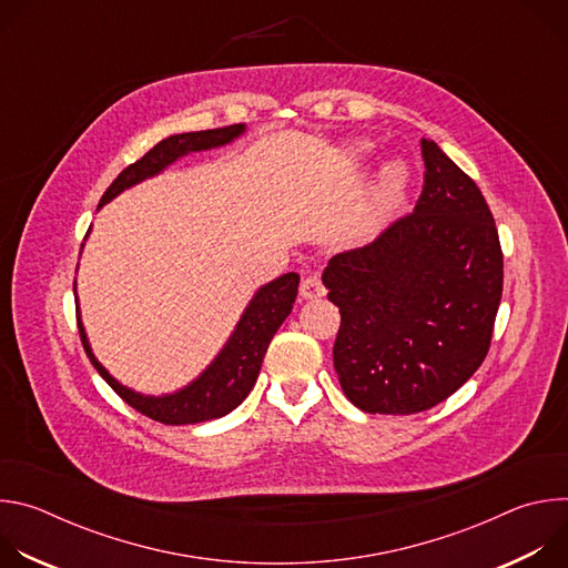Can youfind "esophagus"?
Wrapping results in <instances>:
<instances>
[{
    "instance_id": "obj_1",
    "label": "esophagus",
    "mask_w": 568,
    "mask_h": 568,
    "mask_svg": "<svg viewBox=\"0 0 568 568\" xmlns=\"http://www.w3.org/2000/svg\"><path fill=\"white\" fill-rule=\"evenodd\" d=\"M298 292H301L303 298H321V296H326V287H323V283H321V278L316 274L305 276Z\"/></svg>"
}]
</instances>
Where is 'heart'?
I'll list each match as a JSON object with an SVG mask.
<instances>
[{"label":"heart","instance_id":"obj_1","mask_svg":"<svg viewBox=\"0 0 568 568\" xmlns=\"http://www.w3.org/2000/svg\"><path fill=\"white\" fill-rule=\"evenodd\" d=\"M368 150H371V143H366V141H357L348 148V152L357 159L366 156ZM404 191H407V169L397 164V161H390V164H386L377 173L375 182L368 189L364 209L357 220V229L362 233H371V231L379 229L402 204Z\"/></svg>","mask_w":568,"mask_h":568}]
</instances>
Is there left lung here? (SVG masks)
I'll return each instance as SVG.
<instances>
[{"label":"left lung","mask_w":568,"mask_h":568,"mask_svg":"<svg viewBox=\"0 0 568 568\" xmlns=\"http://www.w3.org/2000/svg\"><path fill=\"white\" fill-rule=\"evenodd\" d=\"M414 213L323 272L342 326L333 359L366 414L409 416L458 390L490 351L504 254L488 202L436 141L423 139Z\"/></svg>","instance_id":"8db88e82"}]
</instances>
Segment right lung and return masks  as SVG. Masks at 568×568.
I'll list each match as a JSON object with an SVG mask.
<instances>
[{
    "label": "right lung",
    "mask_w": 568,
    "mask_h": 568,
    "mask_svg": "<svg viewBox=\"0 0 568 568\" xmlns=\"http://www.w3.org/2000/svg\"><path fill=\"white\" fill-rule=\"evenodd\" d=\"M242 132H245V123H235V125L215 128V130L173 134L164 141H159L110 184V189L101 197L99 209L110 200H114L125 189L148 178H154L180 156L189 152L226 145L233 139H237ZM296 292H298V274L294 272L283 274L276 281L263 285L250 301L247 310L242 312L229 342L217 353V357L206 366V371L197 379H193L189 386L171 395H159V397L141 395L119 384L94 357L83 323H80V312H78V333L99 375L116 390L121 399L130 404L132 409L164 425H195V423H204V420H213L231 414L237 404L250 395V390L258 379L263 357L267 353L272 337L276 335L281 323L292 312Z\"/></svg>",
    "instance_id": "1"
}]
</instances>
